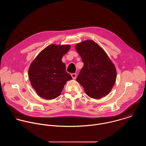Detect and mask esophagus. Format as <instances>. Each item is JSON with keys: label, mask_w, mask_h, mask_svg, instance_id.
<instances>
[{"label": "esophagus", "mask_w": 146, "mask_h": 146, "mask_svg": "<svg viewBox=\"0 0 146 146\" xmlns=\"http://www.w3.org/2000/svg\"><path fill=\"white\" fill-rule=\"evenodd\" d=\"M71 76H72L73 79H76V74L73 73V74H71Z\"/></svg>", "instance_id": "1"}]
</instances>
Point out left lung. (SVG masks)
Returning a JSON list of instances; mask_svg holds the SVG:
<instances>
[{"label": "left lung", "instance_id": "obj_1", "mask_svg": "<svg viewBox=\"0 0 146 146\" xmlns=\"http://www.w3.org/2000/svg\"><path fill=\"white\" fill-rule=\"evenodd\" d=\"M75 48L84 63L76 81L90 98L98 100L105 97L116 80L115 64L104 49L93 40L79 42Z\"/></svg>", "mask_w": 146, "mask_h": 146}]
</instances>
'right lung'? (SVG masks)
<instances>
[{"mask_svg":"<svg viewBox=\"0 0 146 146\" xmlns=\"http://www.w3.org/2000/svg\"><path fill=\"white\" fill-rule=\"evenodd\" d=\"M69 44H50L42 50L31 63L28 76L39 96L53 100L60 96L66 82L72 79L62 62L63 56L70 49Z\"/></svg>","mask_w":146,"mask_h":146,"instance_id":"right-lung-1","label":"right lung"}]
</instances>
